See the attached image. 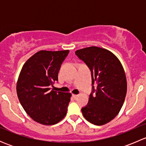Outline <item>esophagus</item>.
<instances>
[{
    "label": "esophagus",
    "instance_id": "esophagus-1",
    "mask_svg": "<svg viewBox=\"0 0 146 146\" xmlns=\"http://www.w3.org/2000/svg\"><path fill=\"white\" fill-rule=\"evenodd\" d=\"M78 96H79L78 95H73V97L74 98H78Z\"/></svg>",
    "mask_w": 146,
    "mask_h": 146
}]
</instances>
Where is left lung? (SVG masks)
Returning <instances> with one entry per match:
<instances>
[{
  "instance_id": "1",
  "label": "left lung",
  "mask_w": 146,
  "mask_h": 146,
  "mask_svg": "<svg viewBox=\"0 0 146 146\" xmlns=\"http://www.w3.org/2000/svg\"><path fill=\"white\" fill-rule=\"evenodd\" d=\"M76 54L92 73V92L88 105L82 108V115L97 126L106 124L115 118L124 102L127 82L123 66L113 53L100 47H86L77 50ZM95 82L98 84L95 90Z\"/></svg>"
}]
</instances>
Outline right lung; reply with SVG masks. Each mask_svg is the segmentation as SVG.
<instances>
[{
    "instance_id": "right-lung-1",
    "label": "right lung",
    "mask_w": 146,
    "mask_h": 146,
    "mask_svg": "<svg viewBox=\"0 0 146 146\" xmlns=\"http://www.w3.org/2000/svg\"><path fill=\"white\" fill-rule=\"evenodd\" d=\"M64 51H39L23 65L17 82V95L26 113L43 125H54L66 115L70 92L50 91L58 81L61 65L68 54Z\"/></svg>"
}]
</instances>
